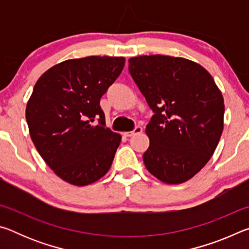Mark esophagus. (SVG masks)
Wrapping results in <instances>:
<instances>
[{
  "mask_svg": "<svg viewBox=\"0 0 249 249\" xmlns=\"http://www.w3.org/2000/svg\"><path fill=\"white\" fill-rule=\"evenodd\" d=\"M142 132V126H136V127H135L133 130H130V132H125V133H123V135H124V136H126V137H130V136H133V135H135V134H140Z\"/></svg>",
  "mask_w": 249,
  "mask_h": 249,
  "instance_id": "esophagus-1",
  "label": "esophagus"
}]
</instances>
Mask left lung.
<instances>
[{
    "label": "left lung",
    "instance_id": "8db88e82",
    "mask_svg": "<svg viewBox=\"0 0 249 249\" xmlns=\"http://www.w3.org/2000/svg\"><path fill=\"white\" fill-rule=\"evenodd\" d=\"M128 70L153 109L142 155L151 175L178 184L196 175L215 150L223 132L224 100L208 71L180 57L129 58Z\"/></svg>",
    "mask_w": 249,
    "mask_h": 249
}]
</instances>
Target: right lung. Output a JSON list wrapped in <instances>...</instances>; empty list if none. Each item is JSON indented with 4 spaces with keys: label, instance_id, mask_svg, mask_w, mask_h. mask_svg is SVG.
Segmentation results:
<instances>
[{
    "label": "right lung",
    "instance_id": "add662e5",
    "mask_svg": "<svg viewBox=\"0 0 249 249\" xmlns=\"http://www.w3.org/2000/svg\"><path fill=\"white\" fill-rule=\"evenodd\" d=\"M124 65V57L69 59L48 69L34 87L26 107L29 134L41 158L66 182L93 183L112 165L122 137L105 127L100 100Z\"/></svg>",
    "mask_w": 249,
    "mask_h": 249
}]
</instances>
